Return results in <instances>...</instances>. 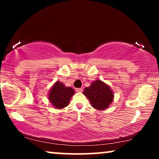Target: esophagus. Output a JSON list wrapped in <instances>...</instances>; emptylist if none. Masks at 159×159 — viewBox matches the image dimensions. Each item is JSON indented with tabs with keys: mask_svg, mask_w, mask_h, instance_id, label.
<instances>
[{
	"mask_svg": "<svg viewBox=\"0 0 159 159\" xmlns=\"http://www.w3.org/2000/svg\"><path fill=\"white\" fill-rule=\"evenodd\" d=\"M76 92H77V93L82 92V88H77L76 89Z\"/></svg>",
	"mask_w": 159,
	"mask_h": 159,
	"instance_id": "1",
	"label": "esophagus"
}]
</instances>
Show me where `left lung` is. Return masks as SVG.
<instances>
[{
    "instance_id": "8db88e82",
    "label": "left lung",
    "mask_w": 159,
    "mask_h": 159,
    "mask_svg": "<svg viewBox=\"0 0 159 159\" xmlns=\"http://www.w3.org/2000/svg\"><path fill=\"white\" fill-rule=\"evenodd\" d=\"M83 94L89 99L91 106L97 110L106 109L114 100L113 91L101 80L93 82L90 87L84 88Z\"/></svg>"
}]
</instances>
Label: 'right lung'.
<instances>
[{
  "label": "right lung",
  "instance_id": "right-lung-1",
  "mask_svg": "<svg viewBox=\"0 0 159 159\" xmlns=\"http://www.w3.org/2000/svg\"><path fill=\"white\" fill-rule=\"evenodd\" d=\"M74 94V89L66 87L61 82L57 81L50 90L48 99L54 108L61 109L69 105L70 98Z\"/></svg>",
  "mask_w": 159,
  "mask_h": 159
}]
</instances>
